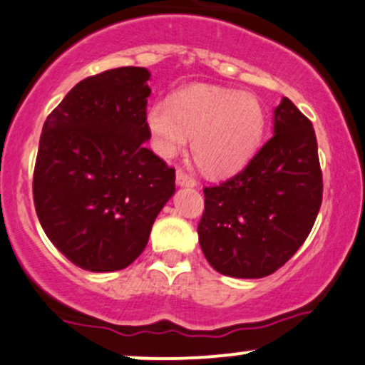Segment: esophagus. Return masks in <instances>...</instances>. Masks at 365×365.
<instances>
[{
	"label": "esophagus",
	"mask_w": 365,
	"mask_h": 365,
	"mask_svg": "<svg viewBox=\"0 0 365 365\" xmlns=\"http://www.w3.org/2000/svg\"><path fill=\"white\" fill-rule=\"evenodd\" d=\"M176 185H178V187H195V185H197V182H195L192 176L187 175L185 171L178 170V171H176Z\"/></svg>",
	"instance_id": "34e87169"
}]
</instances>
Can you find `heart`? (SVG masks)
Masks as SVG:
<instances>
[{
    "mask_svg": "<svg viewBox=\"0 0 365 365\" xmlns=\"http://www.w3.org/2000/svg\"><path fill=\"white\" fill-rule=\"evenodd\" d=\"M150 145L175 158L192 137V155L204 173L227 176L255 155L265 130V109L253 93L220 86H190L173 103L159 98L145 115Z\"/></svg>",
    "mask_w": 365,
    "mask_h": 365,
    "instance_id": "obj_1",
    "label": "heart"
}]
</instances>
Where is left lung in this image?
Segmentation results:
<instances>
[{
	"label": "left lung",
	"instance_id": "left-lung-1",
	"mask_svg": "<svg viewBox=\"0 0 365 365\" xmlns=\"http://www.w3.org/2000/svg\"><path fill=\"white\" fill-rule=\"evenodd\" d=\"M199 244L210 265L237 279L274 274L299 250L322 202L317 138L310 119L284 97L274 137L250 164L204 189Z\"/></svg>",
	"mask_w": 365,
	"mask_h": 365
}]
</instances>
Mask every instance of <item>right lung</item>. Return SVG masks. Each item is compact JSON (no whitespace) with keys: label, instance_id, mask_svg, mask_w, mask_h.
<instances>
[{"label":"right lung","instance_id":"right-lung-1","mask_svg":"<svg viewBox=\"0 0 365 365\" xmlns=\"http://www.w3.org/2000/svg\"><path fill=\"white\" fill-rule=\"evenodd\" d=\"M149 79L145 67L83 79L43 126L36 213L53 246L83 270L131 265L175 194V170L145 147Z\"/></svg>","mask_w":365,"mask_h":365}]
</instances>
